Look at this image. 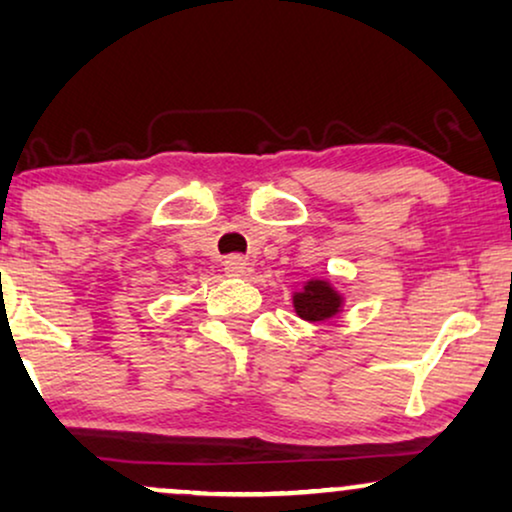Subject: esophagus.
<instances>
[{"mask_svg":"<svg viewBox=\"0 0 512 512\" xmlns=\"http://www.w3.org/2000/svg\"><path fill=\"white\" fill-rule=\"evenodd\" d=\"M223 270H226L228 277H242L249 272V263L247 258L242 256H230L226 258V263H223Z\"/></svg>","mask_w":512,"mask_h":512,"instance_id":"esophagus-1","label":"esophagus"}]
</instances>
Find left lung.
<instances>
[{"label": "left lung", "mask_w": 512, "mask_h": 512, "mask_svg": "<svg viewBox=\"0 0 512 512\" xmlns=\"http://www.w3.org/2000/svg\"><path fill=\"white\" fill-rule=\"evenodd\" d=\"M293 305L300 319L324 321L340 310L342 300L326 282H307L303 293L293 296Z\"/></svg>", "instance_id": "8db88e82"}]
</instances>
